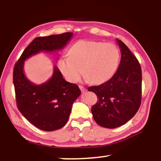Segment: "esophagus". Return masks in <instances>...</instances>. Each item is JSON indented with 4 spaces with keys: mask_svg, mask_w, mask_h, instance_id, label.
<instances>
[{
    "mask_svg": "<svg viewBox=\"0 0 161 161\" xmlns=\"http://www.w3.org/2000/svg\"><path fill=\"white\" fill-rule=\"evenodd\" d=\"M79 87H80V90L81 91V92H85L86 91V89L85 87H84L83 86L80 85V86H79Z\"/></svg>",
    "mask_w": 161,
    "mask_h": 161,
    "instance_id": "34e87169",
    "label": "esophagus"
}]
</instances>
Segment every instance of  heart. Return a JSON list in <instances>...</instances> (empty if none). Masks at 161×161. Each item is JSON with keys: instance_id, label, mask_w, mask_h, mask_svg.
<instances>
[{"instance_id": "obj_1", "label": "heart", "mask_w": 161, "mask_h": 161, "mask_svg": "<svg viewBox=\"0 0 161 161\" xmlns=\"http://www.w3.org/2000/svg\"><path fill=\"white\" fill-rule=\"evenodd\" d=\"M120 62L116 45L92 40H80L72 46L69 55L59 59L58 66L70 82H77L83 74L91 83L102 84L113 77Z\"/></svg>"}]
</instances>
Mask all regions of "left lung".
I'll return each mask as SVG.
<instances>
[{"instance_id":"1","label":"left lung","mask_w":161,"mask_h":161,"mask_svg":"<svg viewBox=\"0 0 161 161\" xmlns=\"http://www.w3.org/2000/svg\"><path fill=\"white\" fill-rule=\"evenodd\" d=\"M121 58L116 72L107 82L90 86L98 101L92 108L99 126L115 129L131 119L141 105L142 72L138 59L124 43L116 39Z\"/></svg>"}]
</instances>
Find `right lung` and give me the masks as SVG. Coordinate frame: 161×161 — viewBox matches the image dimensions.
Segmentation results:
<instances>
[{"mask_svg": "<svg viewBox=\"0 0 161 161\" xmlns=\"http://www.w3.org/2000/svg\"><path fill=\"white\" fill-rule=\"evenodd\" d=\"M72 36V32H64L35 38L23 51L13 69L18 110L32 124L45 131L59 129L66 124L73 103L81 91L77 84L65 81L56 66L48 81L41 84H33L24 73V62L40 52L56 53L62 50Z\"/></svg>", "mask_w": 161, "mask_h": 161, "instance_id": "add662e5", "label": "right lung"}]
</instances>
